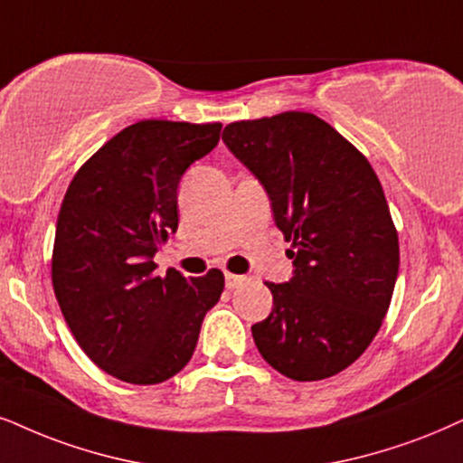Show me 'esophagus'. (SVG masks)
<instances>
[{
    "label": "esophagus",
    "instance_id": "1",
    "mask_svg": "<svg viewBox=\"0 0 463 463\" xmlns=\"http://www.w3.org/2000/svg\"><path fill=\"white\" fill-rule=\"evenodd\" d=\"M248 282V278L245 275H235V273H226V288L228 290H235L239 286H243Z\"/></svg>",
    "mask_w": 463,
    "mask_h": 463
}]
</instances>
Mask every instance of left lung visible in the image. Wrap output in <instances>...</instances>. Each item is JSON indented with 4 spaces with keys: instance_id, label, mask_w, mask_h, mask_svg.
<instances>
[{
    "instance_id": "8db88e82",
    "label": "left lung",
    "mask_w": 463,
    "mask_h": 463,
    "mask_svg": "<svg viewBox=\"0 0 463 463\" xmlns=\"http://www.w3.org/2000/svg\"><path fill=\"white\" fill-rule=\"evenodd\" d=\"M222 140L267 190L295 259L290 282L267 284L273 309L251 326L256 348L299 383L335 376L376 337L400 271L383 185L367 157L312 113L235 121Z\"/></svg>"
}]
</instances>
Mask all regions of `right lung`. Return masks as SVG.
Wrapping results in <instances>:
<instances>
[{
    "mask_svg": "<svg viewBox=\"0 0 463 463\" xmlns=\"http://www.w3.org/2000/svg\"><path fill=\"white\" fill-rule=\"evenodd\" d=\"M222 124L145 119L115 134L70 181L52 245L51 278L83 353L110 376L157 384L194 354L224 273L156 275L154 256L179 226L177 188Z\"/></svg>",
    "mask_w": 463,
    "mask_h": 463,
    "instance_id": "add662e5",
    "label": "right lung"
}]
</instances>
